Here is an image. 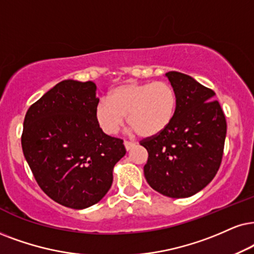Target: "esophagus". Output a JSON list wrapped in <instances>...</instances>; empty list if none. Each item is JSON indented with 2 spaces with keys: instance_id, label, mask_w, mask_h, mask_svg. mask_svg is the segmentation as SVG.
<instances>
[{
  "instance_id": "esophagus-1",
  "label": "esophagus",
  "mask_w": 254,
  "mask_h": 254,
  "mask_svg": "<svg viewBox=\"0 0 254 254\" xmlns=\"http://www.w3.org/2000/svg\"><path fill=\"white\" fill-rule=\"evenodd\" d=\"M124 146H125V149L129 151V150L132 149L133 146H136V143L129 142V140H124Z\"/></svg>"
}]
</instances>
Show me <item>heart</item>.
Here are the masks:
<instances>
[{
    "label": "heart",
    "instance_id": "1",
    "mask_svg": "<svg viewBox=\"0 0 254 254\" xmlns=\"http://www.w3.org/2000/svg\"><path fill=\"white\" fill-rule=\"evenodd\" d=\"M177 94L168 82H127L99 99L95 117L102 131L115 134L127 123L142 137H153L164 131L175 117Z\"/></svg>",
    "mask_w": 254,
    "mask_h": 254
}]
</instances>
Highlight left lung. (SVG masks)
<instances>
[{"label": "left lung", "mask_w": 254, "mask_h": 254, "mask_svg": "<svg viewBox=\"0 0 254 254\" xmlns=\"http://www.w3.org/2000/svg\"><path fill=\"white\" fill-rule=\"evenodd\" d=\"M177 94L175 117L164 131L140 142L149 153L144 176L153 190L188 198L216 176L223 158L226 120L213 90L178 71L165 73Z\"/></svg>", "instance_id": "8db88e82"}]
</instances>
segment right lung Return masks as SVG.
<instances>
[{
  "label": "right lung",
  "mask_w": 254,
  "mask_h": 254,
  "mask_svg": "<svg viewBox=\"0 0 254 254\" xmlns=\"http://www.w3.org/2000/svg\"><path fill=\"white\" fill-rule=\"evenodd\" d=\"M97 86L65 79L28 109L22 149L44 193L63 206L82 210L110 190L123 140L102 131L96 121Z\"/></svg>",
  "instance_id": "add662e5"
}]
</instances>
